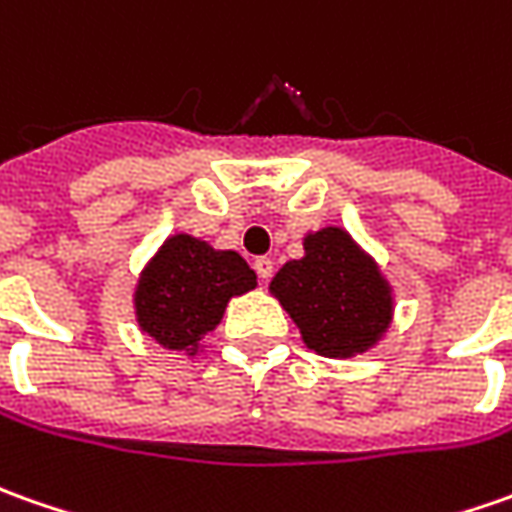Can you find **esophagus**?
Wrapping results in <instances>:
<instances>
[{
  "mask_svg": "<svg viewBox=\"0 0 512 512\" xmlns=\"http://www.w3.org/2000/svg\"><path fill=\"white\" fill-rule=\"evenodd\" d=\"M255 271H257V277H260V280L266 283V280L271 277V271H274V260H271V257H257Z\"/></svg>",
  "mask_w": 512,
  "mask_h": 512,
  "instance_id": "esophagus-1",
  "label": "esophagus"
}]
</instances>
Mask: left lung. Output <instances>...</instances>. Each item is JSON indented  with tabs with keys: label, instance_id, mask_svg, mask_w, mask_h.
<instances>
[{
	"label": "left lung",
	"instance_id": "left-lung-1",
	"mask_svg": "<svg viewBox=\"0 0 512 512\" xmlns=\"http://www.w3.org/2000/svg\"><path fill=\"white\" fill-rule=\"evenodd\" d=\"M305 255L283 263L269 291L300 328L302 342L325 358H353L387 336L395 288L370 252L342 227L302 238Z\"/></svg>",
	"mask_w": 512,
	"mask_h": 512
}]
</instances>
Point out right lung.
Masks as SVG:
<instances>
[{"label":"right lung","instance_id":"1","mask_svg":"<svg viewBox=\"0 0 512 512\" xmlns=\"http://www.w3.org/2000/svg\"><path fill=\"white\" fill-rule=\"evenodd\" d=\"M255 285L257 274L238 252L176 232L148 257L134 283L137 328L159 347L193 358L204 350V336L221 325L229 300Z\"/></svg>","mask_w":512,"mask_h":512}]
</instances>
